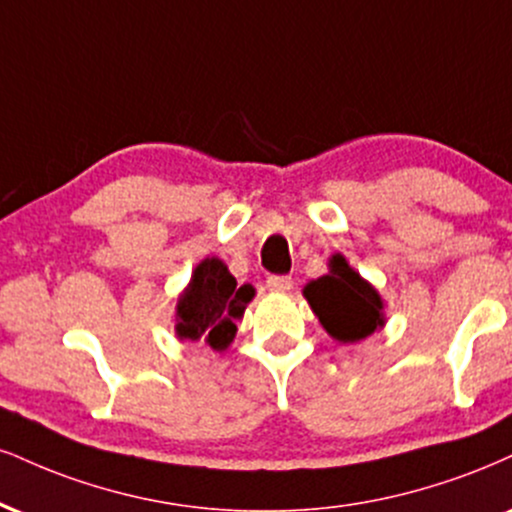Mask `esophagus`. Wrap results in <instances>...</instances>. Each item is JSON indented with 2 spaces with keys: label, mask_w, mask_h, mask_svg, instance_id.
I'll use <instances>...</instances> for the list:
<instances>
[{
  "label": "esophagus",
  "mask_w": 512,
  "mask_h": 512,
  "mask_svg": "<svg viewBox=\"0 0 512 512\" xmlns=\"http://www.w3.org/2000/svg\"><path fill=\"white\" fill-rule=\"evenodd\" d=\"M267 288L272 293H288L293 288V279L291 276H269Z\"/></svg>",
  "instance_id": "esophagus-1"
}]
</instances>
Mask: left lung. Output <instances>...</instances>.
Segmentation results:
<instances>
[{
  "instance_id": "1",
  "label": "left lung",
  "mask_w": 512,
  "mask_h": 512,
  "mask_svg": "<svg viewBox=\"0 0 512 512\" xmlns=\"http://www.w3.org/2000/svg\"><path fill=\"white\" fill-rule=\"evenodd\" d=\"M303 295L326 334L338 343H360L386 324L384 298L341 252L329 257V272L307 283Z\"/></svg>"
}]
</instances>
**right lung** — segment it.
Masks as SVG:
<instances>
[{"label": "right lung", "mask_w": 512, "mask_h": 512, "mask_svg": "<svg viewBox=\"0 0 512 512\" xmlns=\"http://www.w3.org/2000/svg\"><path fill=\"white\" fill-rule=\"evenodd\" d=\"M255 298L250 283L238 286L224 260L205 257L197 262L188 286L178 295L174 331L178 341H205L209 348L226 350L236 338L238 319Z\"/></svg>", "instance_id": "1"}]
</instances>
